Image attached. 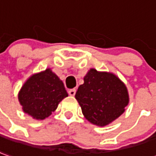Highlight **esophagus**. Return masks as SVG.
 <instances>
[{
	"mask_svg": "<svg viewBox=\"0 0 156 156\" xmlns=\"http://www.w3.org/2000/svg\"><path fill=\"white\" fill-rule=\"evenodd\" d=\"M76 89H70L69 91V94L70 95V96H75V94H76Z\"/></svg>",
	"mask_w": 156,
	"mask_h": 156,
	"instance_id": "34e87169",
	"label": "esophagus"
}]
</instances>
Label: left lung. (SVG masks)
Returning <instances> with one entry per match:
<instances>
[{
    "instance_id": "1",
    "label": "left lung",
    "mask_w": 156,
    "mask_h": 156,
    "mask_svg": "<svg viewBox=\"0 0 156 156\" xmlns=\"http://www.w3.org/2000/svg\"><path fill=\"white\" fill-rule=\"evenodd\" d=\"M85 118L93 125L105 126L125 112L129 93L124 82L111 72L90 69L76 93Z\"/></svg>"
}]
</instances>
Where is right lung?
<instances>
[{"mask_svg":"<svg viewBox=\"0 0 156 156\" xmlns=\"http://www.w3.org/2000/svg\"><path fill=\"white\" fill-rule=\"evenodd\" d=\"M66 97L63 81L50 68L31 75L18 93L23 111L37 121L50 116Z\"/></svg>","mask_w":156,"mask_h":156,"instance_id":"obj_1","label":"right lung"}]
</instances>
